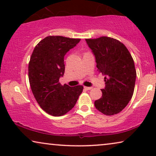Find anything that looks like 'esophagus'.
<instances>
[{
  "mask_svg": "<svg viewBox=\"0 0 156 156\" xmlns=\"http://www.w3.org/2000/svg\"><path fill=\"white\" fill-rule=\"evenodd\" d=\"M84 88L85 89H87V90H91V89H92V87H84Z\"/></svg>",
  "mask_w": 156,
  "mask_h": 156,
  "instance_id": "34e87169",
  "label": "esophagus"
}]
</instances>
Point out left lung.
I'll return each mask as SVG.
<instances>
[{"label":"left lung","instance_id":"obj_1","mask_svg":"<svg viewBox=\"0 0 156 156\" xmlns=\"http://www.w3.org/2000/svg\"><path fill=\"white\" fill-rule=\"evenodd\" d=\"M95 56L98 71L105 76L102 96L94 101L102 114L112 116L121 112L131 99L136 78L133 59L124 44L108 37L86 39Z\"/></svg>","mask_w":156,"mask_h":156}]
</instances>
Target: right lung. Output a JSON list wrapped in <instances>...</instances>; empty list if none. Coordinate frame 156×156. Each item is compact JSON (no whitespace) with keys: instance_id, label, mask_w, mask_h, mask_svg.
<instances>
[{"instance_id":"add662e5","label":"right lung","mask_w":156,"mask_h":156,"mask_svg":"<svg viewBox=\"0 0 156 156\" xmlns=\"http://www.w3.org/2000/svg\"><path fill=\"white\" fill-rule=\"evenodd\" d=\"M80 39L48 36L34 49L28 65L31 90L42 109L54 116H61L72 109L83 91L81 85H61L65 73L64 57Z\"/></svg>"}]
</instances>
